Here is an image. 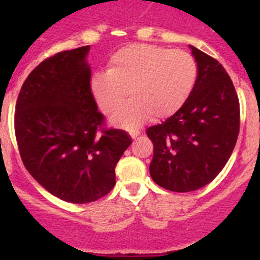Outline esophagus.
I'll list each match as a JSON object with an SVG mask.
<instances>
[{"mask_svg":"<svg viewBox=\"0 0 260 260\" xmlns=\"http://www.w3.org/2000/svg\"><path fill=\"white\" fill-rule=\"evenodd\" d=\"M139 135H140V131L139 130H131L130 131V136L134 139V140H135V139H138Z\"/></svg>","mask_w":260,"mask_h":260,"instance_id":"34e87169","label":"esophagus"}]
</instances>
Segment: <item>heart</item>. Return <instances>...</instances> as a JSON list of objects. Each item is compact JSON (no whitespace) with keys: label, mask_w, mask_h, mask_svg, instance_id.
I'll return each instance as SVG.
<instances>
[{"label":"heart","mask_w":260,"mask_h":260,"mask_svg":"<svg viewBox=\"0 0 260 260\" xmlns=\"http://www.w3.org/2000/svg\"><path fill=\"white\" fill-rule=\"evenodd\" d=\"M198 66L183 50L135 44L117 50L108 72H96L91 91L106 115L119 111L125 99L131 100L112 119L117 126L136 127L149 119H165L186 103L194 89Z\"/></svg>","instance_id":"heart-1"}]
</instances>
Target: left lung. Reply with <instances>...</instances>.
Masks as SVG:
<instances>
[{"instance_id":"1","label":"left lung","mask_w":260,"mask_h":260,"mask_svg":"<svg viewBox=\"0 0 260 260\" xmlns=\"http://www.w3.org/2000/svg\"><path fill=\"white\" fill-rule=\"evenodd\" d=\"M198 63L186 103L164 122L146 130L154 145L150 175L176 192L205 186L228 162L240 126L239 99L225 69L190 46Z\"/></svg>"}]
</instances>
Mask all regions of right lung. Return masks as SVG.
I'll list each match as a JSON object with an SVG mask.
<instances>
[{
	"label": "right lung",
	"instance_id": "right-lung-1",
	"mask_svg": "<svg viewBox=\"0 0 260 260\" xmlns=\"http://www.w3.org/2000/svg\"><path fill=\"white\" fill-rule=\"evenodd\" d=\"M90 46L62 51L37 65L23 82L15 112L21 159L56 198L85 204L115 186V167L129 134L105 127L91 91Z\"/></svg>",
	"mask_w": 260,
	"mask_h": 260
}]
</instances>
